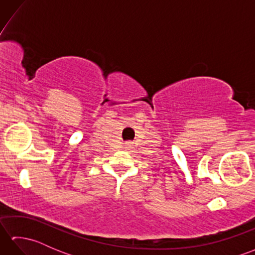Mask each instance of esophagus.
Here are the masks:
<instances>
[{
  "label": "esophagus",
  "mask_w": 255,
  "mask_h": 255,
  "mask_svg": "<svg viewBox=\"0 0 255 255\" xmlns=\"http://www.w3.org/2000/svg\"><path fill=\"white\" fill-rule=\"evenodd\" d=\"M125 148H126V149H131L132 148V142H126V143H125Z\"/></svg>",
  "instance_id": "34e87169"
}]
</instances>
